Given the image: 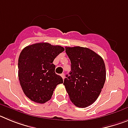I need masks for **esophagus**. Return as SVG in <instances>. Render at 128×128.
I'll return each mask as SVG.
<instances>
[{"label":"esophagus","instance_id":"obj_1","mask_svg":"<svg viewBox=\"0 0 128 128\" xmlns=\"http://www.w3.org/2000/svg\"><path fill=\"white\" fill-rule=\"evenodd\" d=\"M61 76H62V78H63V80L65 79V74H64V73H62V74H61Z\"/></svg>","mask_w":128,"mask_h":128}]
</instances>
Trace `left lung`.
<instances>
[{
  "label": "left lung",
  "instance_id": "1",
  "mask_svg": "<svg viewBox=\"0 0 128 128\" xmlns=\"http://www.w3.org/2000/svg\"><path fill=\"white\" fill-rule=\"evenodd\" d=\"M71 62L70 75L63 84L70 99L79 108H86L99 97L106 80V67L99 54L88 48L65 47Z\"/></svg>",
  "mask_w": 128,
  "mask_h": 128
}]
</instances>
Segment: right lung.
Wrapping results in <instances>:
<instances>
[{
	"mask_svg": "<svg viewBox=\"0 0 128 128\" xmlns=\"http://www.w3.org/2000/svg\"><path fill=\"white\" fill-rule=\"evenodd\" d=\"M65 49L48 43H37L25 47L18 58V78L24 93L37 103L51 99L56 86L63 79L55 73L52 63L56 56Z\"/></svg>",
	"mask_w": 128,
	"mask_h": 128,
	"instance_id": "add662e5",
	"label": "right lung"
}]
</instances>
